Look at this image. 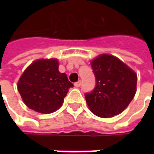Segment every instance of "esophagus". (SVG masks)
I'll list each match as a JSON object with an SVG mask.
<instances>
[{"mask_svg":"<svg viewBox=\"0 0 154 154\" xmlns=\"http://www.w3.org/2000/svg\"><path fill=\"white\" fill-rule=\"evenodd\" d=\"M80 85H81V81H80V80L77 81L76 83H74V86H75V87H80Z\"/></svg>","mask_w":154,"mask_h":154,"instance_id":"34e87169","label":"esophagus"}]
</instances>
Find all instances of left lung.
<instances>
[{"mask_svg": "<svg viewBox=\"0 0 154 154\" xmlns=\"http://www.w3.org/2000/svg\"><path fill=\"white\" fill-rule=\"evenodd\" d=\"M96 86L86 101L94 115L113 117L122 112L136 92L137 74L116 56L101 54L91 61Z\"/></svg>", "mask_w": 154, "mask_h": 154, "instance_id": "left-lung-1", "label": "left lung"}]
</instances>
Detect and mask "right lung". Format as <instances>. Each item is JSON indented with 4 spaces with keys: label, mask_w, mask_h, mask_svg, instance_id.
Listing matches in <instances>:
<instances>
[{
    "label": "right lung",
    "mask_w": 154,
    "mask_h": 154,
    "mask_svg": "<svg viewBox=\"0 0 154 154\" xmlns=\"http://www.w3.org/2000/svg\"><path fill=\"white\" fill-rule=\"evenodd\" d=\"M58 68L56 58H41L32 62L21 74L17 87L28 108L51 114L62 106L68 89L74 85Z\"/></svg>",
    "instance_id": "obj_1"
}]
</instances>
